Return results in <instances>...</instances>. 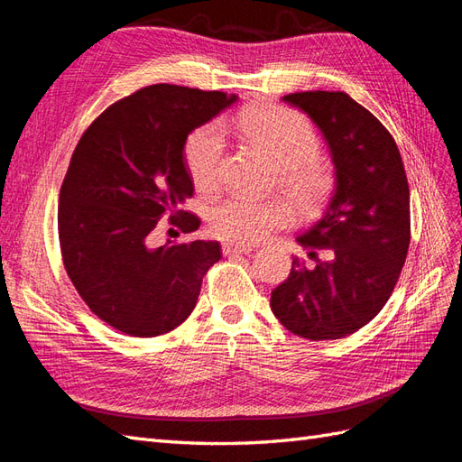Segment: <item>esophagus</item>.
Wrapping results in <instances>:
<instances>
[{
    "label": "esophagus",
    "instance_id": "esophagus-1",
    "mask_svg": "<svg viewBox=\"0 0 462 462\" xmlns=\"http://www.w3.org/2000/svg\"><path fill=\"white\" fill-rule=\"evenodd\" d=\"M221 250H223V254L226 256H233V254H250L254 250V246H250V245H241V243H223L221 245Z\"/></svg>",
    "mask_w": 462,
    "mask_h": 462
}]
</instances>
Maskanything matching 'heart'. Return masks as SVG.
Masks as SVG:
<instances>
[{
	"mask_svg": "<svg viewBox=\"0 0 462 462\" xmlns=\"http://www.w3.org/2000/svg\"><path fill=\"white\" fill-rule=\"evenodd\" d=\"M233 127L268 156L277 167V185L302 216H314L328 204L337 187L335 171L316 156L319 141L312 125L299 111L282 106L246 109ZM223 134L217 125L192 131L185 143V163L192 183L200 190H214L221 179ZM209 229L233 243H258L273 229L292 221V208L285 199H254L233 194L209 209Z\"/></svg>",
	"mask_w": 462,
	"mask_h": 462,
	"instance_id": "b5f03b06",
	"label": "heart"
}]
</instances>
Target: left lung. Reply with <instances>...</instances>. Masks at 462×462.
Returning a JSON list of instances; mask_svg holds the SVG:
<instances>
[{
	"label": "left lung",
	"instance_id": "1",
	"mask_svg": "<svg viewBox=\"0 0 462 462\" xmlns=\"http://www.w3.org/2000/svg\"><path fill=\"white\" fill-rule=\"evenodd\" d=\"M329 146L337 187L299 236L314 263L292 258L272 291V312L299 337L341 339L365 328L393 292L411 245V192L393 136L345 92H297Z\"/></svg>",
	"mask_w": 462,
	"mask_h": 462
}]
</instances>
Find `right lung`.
Masks as SVG:
<instances>
[{
	"label": "right lung",
	"instance_id": "right-lung-1",
	"mask_svg": "<svg viewBox=\"0 0 462 462\" xmlns=\"http://www.w3.org/2000/svg\"><path fill=\"white\" fill-rule=\"evenodd\" d=\"M235 100L152 85L111 104L80 136L60 192V246L80 299L114 329L158 337L197 306L219 243L153 246L152 233L163 216L183 233L200 227L199 216L180 209L194 192L185 143Z\"/></svg>",
	"mask_w": 462,
	"mask_h": 462
}]
</instances>
